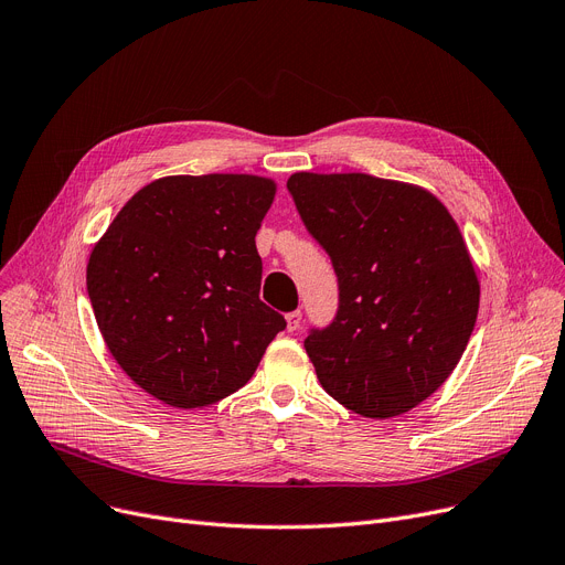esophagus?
<instances>
[{
    "label": "esophagus",
    "instance_id": "obj_1",
    "mask_svg": "<svg viewBox=\"0 0 565 565\" xmlns=\"http://www.w3.org/2000/svg\"><path fill=\"white\" fill-rule=\"evenodd\" d=\"M285 320H287V331H289V333H291V331H297V329L301 327V310L289 312Z\"/></svg>",
    "mask_w": 565,
    "mask_h": 565
}]
</instances>
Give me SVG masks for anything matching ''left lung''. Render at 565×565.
I'll return each mask as SVG.
<instances>
[{
	"instance_id": "8db88e82",
	"label": "left lung",
	"mask_w": 565,
	"mask_h": 565,
	"mask_svg": "<svg viewBox=\"0 0 565 565\" xmlns=\"http://www.w3.org/2000/svg\"><path fill=\"white\" fill-rule=\"evenodd\" d=\"M287 190L338 276L335 320L306 338L324 392L390 419L452 375L476 329L480 280L431 192L369 173H291Z\"/></svg>"
}]
</instances>
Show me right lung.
<instances>
[{
	"instance_id": "right-lung-1",
	"label": "right lung",
	"mask_w": 565,
	"mask_h": 565,
	"mask_svg": "<svg viewBox=\"0 0 565 565\" xmlns=\"http://www.w3.org/2000/svg\"><path fill=\"white\" fill-rule=\"evenodd\" d=\"M276 190L253 173L157 178L95 243L85 278L104 343L157 401L194 411L234 394L285 329L259 301L255 245Z\"/></svg>"
}]
</instances>
